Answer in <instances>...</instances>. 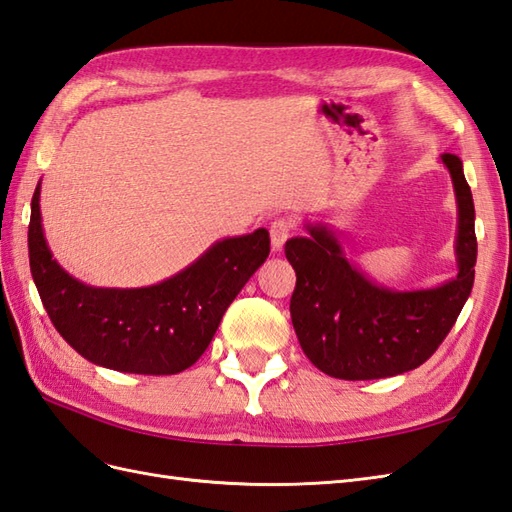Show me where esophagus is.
<instances>
[{
	"instance_id": "1",
	"label": "esophagus",
	"mask_w": 512,
	"mask_h": 512,
	"mask_svg": "<svg viewBox=\"0 0 512 512\" xmlns=\"http://www.w3.org/2000/svg\"><path fill=\"white\" fill-rule=\"evenodd\" d=\"M294 231V224L288 218H277L270 222V244L275 251H281L283 244L288 242V237Z\"/></svg>"
}]
</instances>
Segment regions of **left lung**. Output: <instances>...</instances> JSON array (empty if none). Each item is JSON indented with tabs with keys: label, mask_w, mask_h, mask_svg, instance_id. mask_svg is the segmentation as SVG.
<instances>
[{
	"label": "left lung",
	"mask_w": 512,
	"mask_h": 512,
	"mask_svg": "<svg viewBox=\"0 0 512 512\" xmlns=\"http://www.w3.org/2000/svg\"><path fill=\"white\" fill-rule=\"evenodd\" d=\"M458 198V277L441 288L390 292L377 288L342 257L325 227L285 242L296 272L292 325L310 362L336 379L401 375L432 358L467 303L478 240L471 187L456 154H443Z\"/></svg>",
	"instance_id": "1"
}]
</instances>
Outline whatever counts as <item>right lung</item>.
Instances as JSON below:
<instances>
[{"label":"right lung","instance_id":"right-lung-1","mask_svg":"<svg viewBox=\"0 0 512 512\" xmlns=\"http://www.w3.org/2000/svg\"><path fill=\"white\" fill-rule=\"evenodd\" d=\"M32 196L30 270L47 316L82 358L113 371L174 375L192 366L216 334L227 307L264 264L270 235L222 240L192 266L159 285L104 290L71 279L52 259Z\"/></svg>","mask_w":512,"mask_h":512}]
</instances>
